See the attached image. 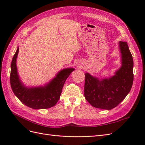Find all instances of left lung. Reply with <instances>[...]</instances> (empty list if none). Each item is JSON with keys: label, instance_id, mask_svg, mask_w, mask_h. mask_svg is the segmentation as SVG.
Instances as JSON below:
<instances>
[{"label": "left lung", "instance_id": "1", "mask_svg": "<svg viewBox=\"0 0 145 145\" xmlns=\"http://www.w3.org/2000/svg\"><path fill=\"white\" fill-rule=\"evenodd\" d=\"M121 67L115 75L99 80L85 74L84 95L92 106L103 109L116 107L129 93L134 80L133 59L126 42H119Z\"/></svg>", "mask_w": 145, "mask_h": 145}]
</instances>
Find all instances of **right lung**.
I'll list each match as a JSON object with an SVG mask.
<instances>
[{
    "label": "right lung",
    "instance_id": "add662e5",
    "mask_svg": "<svg viewBox=\"0 0 145 145\" xmlns=\"http://www.w3.org/2000/svg\"><path fill=\"white\" fill-rule=\"evenodd\" d=\"M17 48L11 64L10 84L14 94L26 106L35 109L50 108L58 102L64 83L74 68H66L57 73L56 77L44 86L27 88L23 85L17 71Z\"/></svg>",
    "mask_w": 145,
    "mask_h": 145
}]
</instances>
